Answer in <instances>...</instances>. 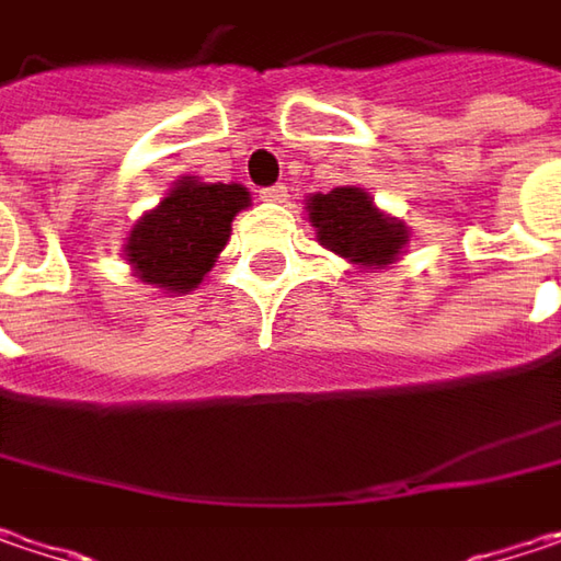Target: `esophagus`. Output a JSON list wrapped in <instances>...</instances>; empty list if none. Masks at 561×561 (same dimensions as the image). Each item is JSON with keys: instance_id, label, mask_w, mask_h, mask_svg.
Wrapping results in <instances>:
<instances>
[{"instance_id": "34e87169", "label": "esophagus", "mask_w": 561, "mask_h": 561, "mask_svg": "<svg viewBox=\"0 0 561 561\" xmlns=\"http://www.w3.org/2000/svg\"><path fill=\"white\" fill-rule=\"evenodd\" d=\"M261 201H271V204H284V201H287V187H284V184H271V187H261Z\"/></svg>"}]
</instances>
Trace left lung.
Segmentation results:
<instances>
[{
	"instance_id": "8db88e82",
	"label": "left lung",
	"mask_w": 561,
	"mask_h": 561,
	"mask_svg": "<svg viewBox=\"0 0 561 561\" xmlns=\"http://www.w3.org/2000/svg\"><path fill=\"white\" fill-rule=\"evenodd\" d=\"M306 210L319 242L351 264L386 267L409 245V226L377 210L364 187L347 184L329 194H312Z\"/></svg>"
}]
</instances>
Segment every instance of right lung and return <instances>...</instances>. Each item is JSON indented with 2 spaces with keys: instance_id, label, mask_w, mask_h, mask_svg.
Here are the masks:
<instances>
[{
  "instance_id": "add662e5",
  "label": "right lung",
  "mask_w": 561,
  "mask_h": 561,
  "mask_svg": "<svg viewBox=\"0 0 561 561\" xmlns=\"http://www.w3.org/2000/svg\"><path fill=\"white\" fill-rule=\"evenodd\" d=\"M249 201L242 184H207L184 175L162 204L142 214L130 229L124 259L142 284L187 294L214 267L229 242L236 214L245 210Z\"/></svg>"
}]
</instances>
